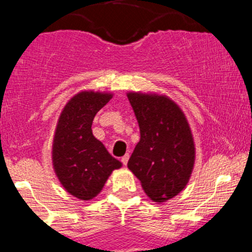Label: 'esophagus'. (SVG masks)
I'll list each match as a JSON object with an SVG mask.
<instances>
[{
	"mask_svg": "<svg viewBox=\"0 0 252 252\" xmlns=\"http://www.w3.org/2000/svg\"><path fill=\"white\" fill-rule=\"evenodd\" d=\"M128 159H129V154H126L123 157H122L121 161H122V163L124 164V166H126V163H128Z\"/></svg>",
	"mask_w": 252,
	"mask_h": 252,
	"instance_id": "obj_1",
	"label": "esophagus"
}]
</instances>
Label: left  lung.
Returning <instances> with one entry per match:
<instances>
[{
  "mask_svg": "<svg viewBox=\"0 0 252 252\" xmlns=\"http://www.w3.org/2000/svg\"><path fill=\"white\" fill-rule=\"evenodd\" d=\"M128 100L140 128V140L128 168L147 196L163 202L187 187L195 162L191 130L184 113L167 96L129 93Z\"/></svg>",
  "mask_w": 252,
  "mask_h": 252,
  "instance_id": "obj_1",
  "label": "left lung"
}]
</instances>
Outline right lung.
I'll use <instances>...</instances> for the list:
<instances>
[{
    "label": "right lung",
    "instance_id": "right-lung-1",
    "mask_svg": "<svg viewBox=\"0 0 252 252\" xmlns=\"http://www.w3.org/2000/svg\"><path fill=\"white\" fill-rule=\"evenodd\" d=\"M111 98L112 94L81 91L68 101L56 126L53 168L63 188L80 200L95 197L112 172L122 167L91 129L96 113Z\"/></svg>",
    "mask_w": 252,
    "mask_h": 252
}]
</instances>
